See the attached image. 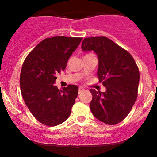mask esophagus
<instances>
[{
    "label": "esophagus",
    "instance_id": "1",
    "mask_svg": "<svg viewBox=\"0 0 157 157\" xmlns=\"http://www.w3.org/2000/svg\"><path fill=\"white\" fill-rule=\"evenodd\" d=\"M84 91L83 88H82V87L79 88V94L81 93V92H82V91Z\"/></svg>",
    "mask_w": 157,
    "mask_h": 157
}]
</instances>
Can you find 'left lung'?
<instances>
[{
  "mask_svg": "<svg viewBox=\"0 0 157 157\" xmlns=\"http://www.w3.org/2000/svg\"><path fill=\"white\" fill-rule=\"evenodd\" d=\"M83 51L93 50L99 59L97 77L105 92L90 89V109L97 120L116 125L130 113L138 95L140 71L134 59L125 49L106 37L85 38Z\"/></svg>",
  "mask_w": 157,
  "mask_h": 157,
  "instance_id": "8db88e82",
  "label": "left lung"
}]
</instances>
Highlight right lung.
<instances>
[{
	"instance_id": "add662e5",
	"label": "right lung",
	"mask_w": 157,
	"mask_h": 157,
	"mask_svg": "<svg viewBox=\"0 0 157 157\" xmlns=\"http://www.w3.org/2000/svg\"><path fill=\"white\" fill-rule=\"evenodd\" d=\"M82 37L64 36L46 38L27 55L20 76L23 100L30 112L46 126L66 121L78 94V87L68 85L63 90L54 86L57 74L66 68L68 58Z\"/></svg>"
}]
</instances>
